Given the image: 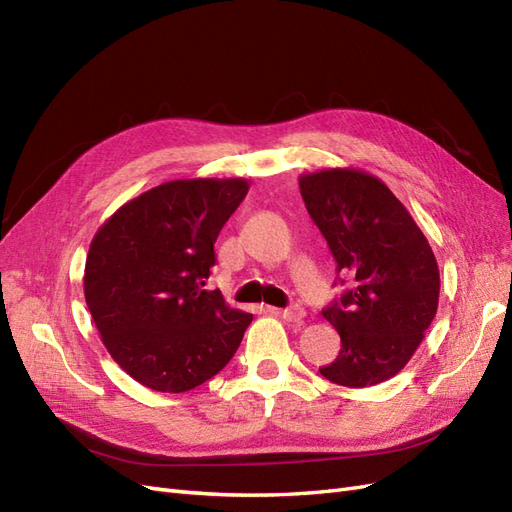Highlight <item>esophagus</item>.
Here are the masks:
<instances>
[{
    "label": "esophagus",
    "mask_w": 512,
    "mask_h": 512,
    "mask_svg": "<svg viewBox=\"0 0 512 512\" xmlns=\"http://www.w3.org/2000/svg\"><path fill=\"white\" fill-rule=\"evenodd\" d=\"M277 314H280L286 322H303L305 309L301 305H290L286 309H280V312H277Z\"/></svg>",
    "instance_id": "1"
}]
</instances>
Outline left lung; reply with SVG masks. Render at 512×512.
Wrapping results in <instances>:
<instances>
[{
  "instance_id": "left-lung-1",
  "label": "left lung",
  "mask_w": 512,
  "mask_h": 512,
  "mask_svg": "<svg viewBox=\"0 0 512 512\" xmlns=\"http://www.w3.org/2000/svg\"><path fill=\"white\" fill-rule=\"evenodd\" d=\"M307 213L352 288L322 316L342 337L320 374L363 389L397 376L438 312L440 271L423 230L378 177L324 168L299 177Z\"/></svg>"
}]
</instances>
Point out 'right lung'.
<instances>
[{"label": "right lung", "mask_w": 512, "mask_h": 512, "mask_svg": "<svg viewBox=\"0 0 512 512\" xmlns=\"http://www.w3.org/2000/svg\"><path fill=\"white\" fill-rule=\"evenodd\" d=\"M245 179L166 181L121 205L96 232L85 301L102 344L151 391L185 393L226 367L252 314L203 290L213 243L241 205Z\"/></svg>", "instance_id": "1"}]
</instances>
